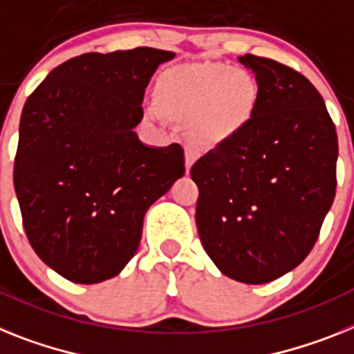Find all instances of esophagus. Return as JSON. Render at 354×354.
<instances>
[{
  "instance_id": "1",
  "label": "esophagus",
  "mask_w": 354,
  "mask_h": 354,
  "mask_svg": "<svg viewBox=\"0 0 354 354\" xmlns=\"http://www.w3.org/2000/svg\"><path fill=\"white\" fill-rule=\"evenodd\" d=\"M198 158V149L196 147H192V145H189L185 151V171L189 172L192 167V163H194V160Z\"/></svg>"
}]
</instances>
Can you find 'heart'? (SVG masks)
Listing matches in <instances>:
<instances>
[{
  "instance_id": "1",
  "label": "heart",
  "mask_w": 354,
  "mask_h": 354,
  "mask_svg": "<svg viewBox=\"0 0 354 354\" xmlns=\"http://www.w3.org/2000/svg\"><path fill=\"white\" fill-rule=\"evenodd\" d=\"M156 102L174 118H195L194 133L207 144L245 131L259 102V84L250 71L225 64H196L162 73Z\"/></svg>"
}]
</instances>
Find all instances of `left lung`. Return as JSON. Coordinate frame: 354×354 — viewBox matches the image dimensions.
Instances as JSON below:
<instances>
[{
	"mask_svg": "<svg viewBox=\"0 0 354 354\" xmlns=\"http://www.w3.org/2000/svg\"><path fill=\"white\" fill-rule=\"evenodd\" d=\"M259 84L245 131L192 165L201 245L227 277L264 284L306 259L337 191L338 138L322 95L293 68L246 53Z\"/></svg>",
	"mask_w": 354,
	"mask_h": 354,
	"instance_id": "obj_1",
	"label": "left lung"
}]
</instances>
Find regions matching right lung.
<instances>
[{
  "label": "right lung",
  "mask_w": 354,
  "mask_h": 354,
  "mask_svg": "<svg viewBox=\"0 0 354 354\" xmlns=\"http://www.w3.org/2000/svg\"><path fill=\"white\" fill-rule=\"evenodd\" d=\"M172 57L147 46L84 53L25 102L14 160L23 227L39 259L71 283L118 275L147 209L185 174L182 145L154 149L133 131L149 79Z\"/></svg>",
  "instance_id": "add662e5"
}]
</instances>
